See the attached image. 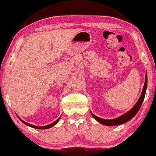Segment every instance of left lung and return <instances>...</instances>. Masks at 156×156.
Instances as JSON below:
<instances>
[{"mask_svg":"<svg viewBox=\"0 0 156 156\" xmlns=\"http://www.w3.org/2000/svg\"><path fill=\"white\" fill-rule=\"evenodd\" d=\"M147 73L146 74V80H145V84L144 86V89H143L142 91V94L140 95V97L138 99V101H137V103L136 104V105L133 106V108H131L129 112H128L126 114L121 115V116L118 117V118H116L114 119H110V120H106V119H103L99 118L97 116H95L94 114H93L91 113V115H92L94 118L97 121H99V123H101V124L106 125V126H117V125H120L122 124V123H124L127 121H129V120H131L132 118H133L134 116H136V114H137L138 111H139L140 106H141L143 101H144V98H145V95H146V89H147Z\"/></svg>","mask_w":156,"mask_h":156,"instance_id":"1","label":"left lung"}]
</instances>
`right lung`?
Returning a JSON list of instances; mask_svg holds the SVG:
<instances>
[{"label":"right lung","mask_w":156,"mask_h":156,"mask_svg":"<svg viewBox=\"0 0 156 156\" xmlns=\"http://www.w3.org/2000/svg\"><path fill=\"white\" fill-rule=\"evenodd\" d=\"M18 118H19V117H18ZM19 119H20V118H19ZM59 119H60V117H59V118L58 119H57V120L55 121L54 123H50V124H49V125H48V126H34V125L30 124V123H26V122H25V121H23L22 119H20V121H22V122H23V123H25V125L29 126H30V127H32V128H35V129H49V128L52 127L53 126L55 125L57 122H58Z\"/></svg>","instance_id":"1"}]
</instances>
